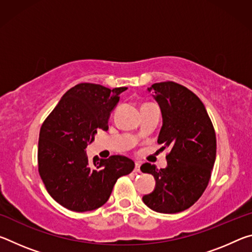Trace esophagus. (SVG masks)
Returning <instances> with one entry per match:
<instances>
[{"mask_svg":"<svg viewBox=\"0 0 252 252\" xmlns=\"http://www.w3.org/2000/svg\"><path fill=\"white\" fill-rule=\"evenodd\" d=\"M140 165H141V163H140L139 161H135V167H134L135 172H140Z\"/></svg>","mask_w":252,"mask_h":252,"instance_id":"esophagus-1","label":"esophagus"}]
</instances>
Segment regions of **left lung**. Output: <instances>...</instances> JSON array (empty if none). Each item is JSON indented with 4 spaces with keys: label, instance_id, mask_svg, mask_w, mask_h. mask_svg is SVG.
<instances>
[{
    "label": "left lung",
    "instance_id": "8db88e82",
    "mask_svg": "<svg viewBox=\"0 0 252 252\" xmlns=\"http://www.w3.org/2000/svg\"><path fill=\"white\" fill-rule=\"evenodd\" d=\"M148 91L160 106L162 126L158 142L169 148L167 167L143 163L141 171L156 179L155 190L143 202L160 213H177L201 197L215 165L217 141L201 100L174 82L152 84Z\"/></svg>",
    "mask_w": 252,
    "mask_h": 252
}]
</instances>
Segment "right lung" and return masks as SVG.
<instances>
[{"label":"right lung","instance_id":"1","mask_svg":"<svg viewBox=\"0 0 252 252\" xmlns=\"http://www.w3.org/2000/svg\"><path fill=\"white\" fill-rule=\"evenodd\" d=\"M100 84L80 83L70 89L46 118L39 136L37 162L46 190L55 201L76 212L91 211L108 201L113 186L129 174L134 162L112 156L89 161L87 147L97 130H108L119 94Z\"/></svg>","mask_w":252,"mask_h":252}]
</instances>
